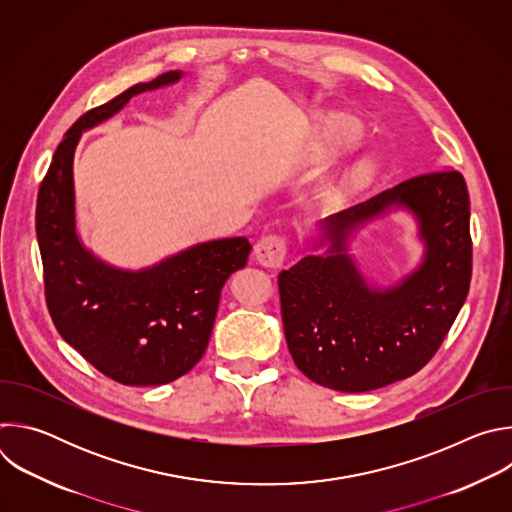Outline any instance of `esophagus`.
Returning a JSON list of instances; mask_svg holds the SVG:
<instances>
[{"instance_id":"esophagus-1","label":"esophagus","mask_w":512,"mask_h":512,"mask_svg":"<svg viewBox=\"0 0 512 512\" xmlns=\"http://www.w3.org/2000/svg\"><path fill=\"white\" fill-rule=\"evenodd\" d=\"M287 251H289V245H287L285 237H281V235H267V237H263L255 245V259L263 267L277 269V267H281L285 263Z\"/></svg>"}]
</instances>
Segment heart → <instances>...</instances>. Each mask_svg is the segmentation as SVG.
<instances>
[{
    "label": "heart",
    "mask_w": 512,
    "mask_h": 512,
    "mask_svg": "<svg viewBox=\"0 0 512 512\" xmlns=\"http://www.w3.org/2000/svg\"><path fill=\"white\" fill-rule=\"evenodd\" d=\"M362 129L360 123L354 117L348 115H328L324 117L320 125V135H318V156L322 160H328L336 156L338 152L352 148V145L360 139ZM371 162L364 160L356 164L344 178V188H356L364 180L371 176Z\"/></svg>",
    "instance_id": "b5f03b06"
}]
</instances>
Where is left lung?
<instances>
[{"label":"left lung","mask_w":512,"mask_h":512,"mask_svg":"<svg viewBox=\"0 0 512 512\" xmlns=\"http://www.w3.org/2000/svg\"><path fill=\"white\" fill-rule=\"evenodd\" d=\"M391 203L420 218L424 265L393 290H371L343 253V237ZM330 255L304 257L277 277L285 340L314 383L364 393L421 371L448 336L472 279L470 198L458 170L409 178L324 223Z\"/></svg>","instance_id":"left-lung-1"}]
</instances>
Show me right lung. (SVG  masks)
<instances>
[{"mask_svg": "<svg viewBox=\"0 0 512 512\" xmlns=\"http://www.w3.org/2000/svg\"><path fill=\"white\" fill-rule=\"evenodd\" d=\"M180 79L170 70L81 115L66 131L40 184L36 237L44 296L58 334L115 383L166 385L202 358L227 277L245 267V237L196 245L152 269L117 271L87 253L75 233L72 156L81 133L133 95Z\"/></svg>", "mask_w": 512, "mask_h": 512, "instance_id": "right-lung-1", "label": "right lung"}]
</instances>
